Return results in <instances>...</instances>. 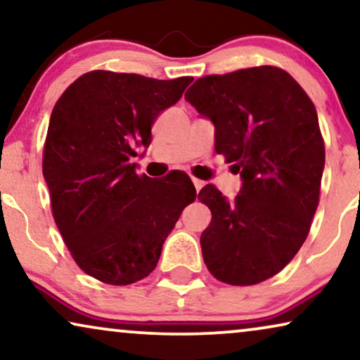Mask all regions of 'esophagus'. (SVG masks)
I'll return each mask as SVG.
<instances>
[{
	"instance_id": "esophagus-1",
	"label": "esophagus",
	"mask_w": 360,
	"mask_h": 360,
	"mask_svg": "<svg viewBox=\"0 0 360 360\" xmlns=\"http://www.w3.org/2000/svg\"><path fill=\"white\" fill-rule=\"evenodd\" d=\"M191 181H193L196 191H200V190L205 186V181H201V180H198V179H191Z\"/></svg>"
}]
</instances>
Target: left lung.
<instances>
[{"label": "left lung", "instance_id": "obj_1", "mask_svg": "<svg viewBox=\"0 0 360 360\" xmlns=\"http://www.w3.org/2000/svg\"><path fill=\"white\" fill-rule=\"evenodd\" d=\"M185 100L214 126V149L243 186L228 200L213 185L201 252L213 277L255 285L278 274L307 239L319 201L324 144L316 108L287 72L254 67L196 80Z\"/></svg>", "mask_w": 360, "mask_h": 360}]
</instances>
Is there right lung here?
<instances>
[{"mask_svg": "<svg viewBox=\"0 0 360 360\" xmlns=\"http://www.w3.org/2000/svg\"><path fill=\"white\" fill-rule=\"evenodd\" d=\"M191 82L95 70L77 78L53 106L42 160L53 219L78 267L100 282L147 277L196 198L188 175L139 176L131 162L137 147L150 146L160 112Z\"/></svg>", "mask_w": 360, "mask_h": 360, "instance_id": "1", "label": "right lung"}]
</instances>
